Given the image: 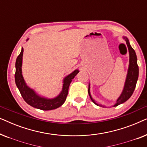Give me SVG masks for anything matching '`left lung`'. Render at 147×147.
<instances>
[{
    "label": "left lung",
    "mask_w": 147,
    "mask_h": 147,
    "mask_svg": "<svg viewBox=\"0 0 147 147\" xmlns=\"http://www.w3.org/2000/svg\"><path fill=\"white\" fill-rule=\"evenodd\" d=\"M123 39L126 41V45L128 46V52H129V65H128V69L127 71V75L124 83V88L122 92L119 97L116 100V104L113 106H117L121 104L129 99L133 92L135 89L136 82H137L138 78V66L137 64V57L135 51L133 48L131 47L130 44L128 41V38L126 37H123ZM88 94H89L90 97L91 98L92 101L97 106H102L101 104H98L96 103L95 100L92 98L91 94H90V85L89 84V88H88Z\"/></svg>",
    "instance_id": "obj_1"
}]
</instances>
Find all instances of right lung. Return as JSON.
Returning a JSON list of instances; mask_svg holds the SVG:
<instances>
[{
  "label": "right lung",
  "instance_id": "obj_1",
  "mask_svg": "<svg viewBox=\"0 0 147 147\" xmlns=\"http://www.w3.org/2000/svg\"><path fill=\"white\" fill-rule=\"evenodd\" d=\"M27 41H28V39ZM23 48L17 58L15 63L16 71L15 74V83L24 100L35 108L43 110H51L59 108L66 100L68 89L72 80L79 73V70L76 69L65 77L63 81V87L59 94L53 98H47L39 96L35 91L27 85L22 74V63H23Z\"/></svg>",
  "mask_w": 147,
  "mask_h": 147
}]
</instances>
